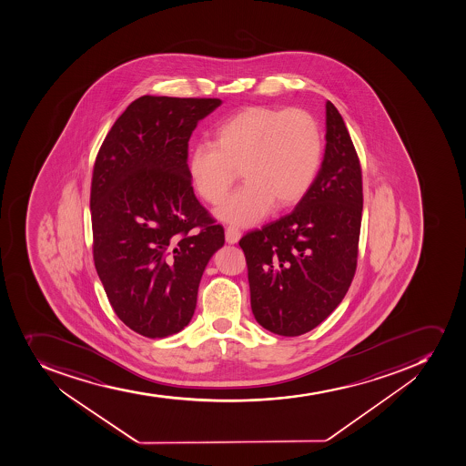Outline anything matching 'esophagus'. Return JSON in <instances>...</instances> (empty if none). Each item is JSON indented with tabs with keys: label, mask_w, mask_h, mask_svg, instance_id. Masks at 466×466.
<instances>
[{
	"label": "esophagus",
	"mask_w": 466,
	"mask_h": 466,
	"mask_svg": "<svg viewBox=\"0 0 466 466\" xmlns=\"http://www.w3.org/2000/svg\"><path fill=\"white\" fill-rule=\"evenodd\" d=\"M225 237H227V243L235 244L241 238V231H239L238 228L228 227L225 229Z\"/></svg>",
	"instance_id": "1"
}]
</instances>
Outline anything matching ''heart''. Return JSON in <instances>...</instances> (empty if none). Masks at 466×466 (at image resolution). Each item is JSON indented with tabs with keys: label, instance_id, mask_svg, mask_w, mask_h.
Returning a JSON list of instances; mask_svg holds the SVG:
<instances>
[{
	"label": "heart",
	"instance_id": "obj_1",
	"mask_svg": "<svg viewBox=\"0 0 466 466\" xmlns=\"http://www.w3.org/2000/svg\"><path fill=\"white\" fill-rule=\"evenodd\" d=\"M324 154L319 123L304 109L252 106L214 128V142H199L187 174L198 195L218 204L237 178L246 183L218 207V218L250 225L278 207L299 202L315 183Z\"/></svg>",
	"mask_w": 466,
	"mask_h": 466
}]
</instances>
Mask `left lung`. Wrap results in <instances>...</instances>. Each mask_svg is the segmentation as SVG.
<instances>
[{
	"label": "left lung",
	"instance_id": "left-lung-1",
	"mask_svg": "<svg viewBox=\"0 0 466 466\" xmlns=\"http://www.w3.org/2000/svg\"><path fill=\"white\" fill-rule=\"evenodd\" d=\"M325 153L315 183L292 213L239 239L258 324L301 336L342 303L354 279L363 179L354 144L333 103L325 105Z\"/></svg>",
	"mask_w": 466,
	"mask_h": 466
}]
</instances>
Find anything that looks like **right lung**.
Instances as JSON below:
<instances>
[{
	"mask_svg": "<svg viewBox=\"0 0 466 466\" xmlns=\"http://www.w3.org/2000/svg\"><path fill=\"white\" fill-rule=\"evenodd\" d=\"M220 98L142 96L103 141L91 181L93 257L107 299L146 338L192 319L209 258L225 243L193 193L188 139Z\"/></svg>",
	"mask_w": 466,
	"mask_h": 466,
	"instance_id": "right-lung-1",
	"label": "right lung"
}]
</instances>
